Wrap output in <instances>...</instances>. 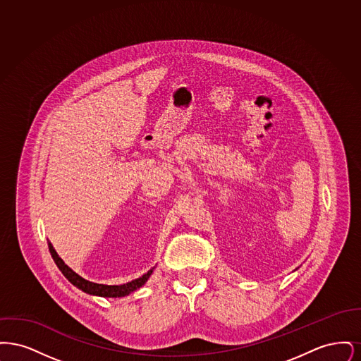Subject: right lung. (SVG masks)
I'll return each mask as SVG.
<instances>
[{
    "mask_svg": "<svg viewBox=\"0 0 361 361\" xmlns=\"http://www.w3.org/2000/svg\"><path fill=\"white\" fill-rule=\"evenodd\" d=\"M49 249L51 253V257L56 267L59 268V271L63 274V276L69 280L73 286H75L77 288H80L81 291L90 293V295H97V296H104V298H121V296H126L133 291H135L137 288H140L150 275L153 274L154 268H152L147 274L140 276L139 279H135L130 283L121 284V286H105V284H97V283H92L89 280H85L84 277L77 275L73 269H70L69 267L63 262V259L58 256V253L55 252V249L52 247L51 243L49 242Z\"/></svg>",
    "mask_w": 361,
    "mask_h": 361,
    "instance_id": "obj_1",
    "label": "right lung"
}]
</instances>
